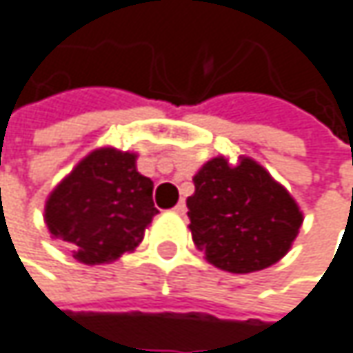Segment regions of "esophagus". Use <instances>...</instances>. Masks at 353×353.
I'll return each instance as SVG.
<instances>
[{"mask_svg": "<svg viewBox=\"0 0 353 353\" xmlns=\"http://www.w3.org/2000/svg\"><path fill=\"white\" fill-rule=\"evenodd\" d=\"M185 210H188V208H185V202H183V200H181V202H177L176 208H174V212H176V214H185Z\"/></svg>", "mask_w": 353, "mask_h": 353, "instance_id": "esophagus-1", "label": "esophagus"}]
</instances>
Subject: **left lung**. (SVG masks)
I'll return each mask as SVG.
<instances>
[{"label":"left lung","mask_w":353,"mask_h":353,"mask_svg":"<svg viewBox=\"0 0 353 353\" xmlns=\"http://www.w3.org/2000/svg\"><path fill=\"white\" fill-rule=\"evenodd\" d=\"M185 200L192 241L206 261L231 274H251L278 263L294 243L303 210L292 194L259 165L239 155H219L196 176Z\"/></svg>","instance_id":"left-lung-1"}]
</instances>
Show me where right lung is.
<instances>
[{
  "label": "right lung",
  "instance_id": "obj_1",
  "mask_svg": "<svg viewBox=\"0 0 353 353\" xmlns=\"http://www.w3.org/2000/svg\"><path fill=\"white\" fill-rule=\"evenodd\" d=\"M137 157L114 147L94 149L48 194L44 225L79 263H110L134 251L159 212L153 181L139 174Z\"/></svg>",
  "mask_w": 353,
  "mask_h": 353
}]
</instances>
